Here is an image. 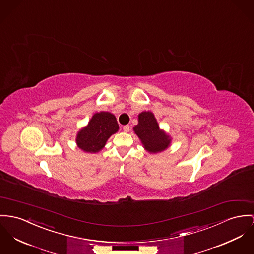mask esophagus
<instances>
[{
	"label": "esophagus",
	"instance_id": "obj_1",
	"mask_svg": "<svg viewBox=\"0 0 254 254\" xmlns=\"http://www.w3.org/2000/svg\"><path fill=\"white\" fill-rule=\"evenodd\" d=\"M129 128H130V127H129V126H128V125H127V126H124V127H123V129H124V131H125V132H128V131H129Z\"/></svg>",
	"mask_w": 254,
	"mask_h": 254
}]
</instances>
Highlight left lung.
<instances>
[{"mask_svg":"<svg viewBox=\"0 0 254 254\" xmlns=\"http://www.w3.org/2000/svg\"><path fill=\"white\" fill-rule=\"evenodd\" d=\"M138 125L134 127V131L141 139L145 149L150 153L164 151L170 139L163 131L159 130L156 118L151 112H142L139 114Z\"/></svg>","mask_w":254,"mask_h":254,"instance_id":"8db88e82","label":"left lung"}]
</instances>
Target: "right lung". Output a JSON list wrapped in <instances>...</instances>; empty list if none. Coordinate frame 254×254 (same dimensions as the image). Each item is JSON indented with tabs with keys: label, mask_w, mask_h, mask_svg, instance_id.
<instances>
[{
	"label": "right lung",
	"mask_w": 254,
	"mask_h": 254,
	"mask_svg": "<svg viewBox=\"0 0 254 254\" xmlns=\"http://www.w3.org/2000/svg\"><path fill=\"white\" fill-rule=\"evenodd\" d=\"M119 129L117 120L108 112L96 113L88 126L79 131L77 145L87 153H97L100 151L108 138Z\"/></svg>",
	"instance_id": "obj_1"
}]
</instances>
